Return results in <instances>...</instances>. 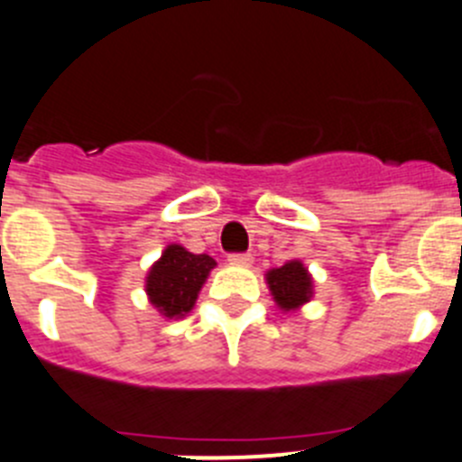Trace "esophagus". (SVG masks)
I'll return each instance as SVG.
<instances>
[{"label": "esophagus", "instance_id": "1", "mask_svg": "<svg viewBox=\"0 0 462 462\" xmlns=\"http://www.w3.org/2000/svg\"><path fill=\"white\" fill-rule=\"evenodd\" d=\"M252 261L254 258L249 256V254H231V256H228V263H231V265H240V267H249L252 265Z\"/></svg>", "mask_w": 462, "mask_h": 462}]
</instances>
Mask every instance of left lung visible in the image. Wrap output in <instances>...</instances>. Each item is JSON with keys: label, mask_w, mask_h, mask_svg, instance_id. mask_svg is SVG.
Returning <instances> with one entry per match:
<instances>
[{"label": "left lung", "mask_w": 462, "mask_h": 462, "mask_svg": "<svg viewBox=\"0 0 462 462\" xmlns=\"http://www.w3.org/2000/svg\"><path fill=\"white\" fill-rule=\"evenodd\" d=\"M272 300L283 313H294L313 300V274L301 261H288L281 267H272L265 274Z\"/></svg>", "instance_id": "left-lung-1"}]
</instances>
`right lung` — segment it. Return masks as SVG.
Returning <instances> with one entry per match:
<instances>
[{"mask_svg": "<svg viewBox=\"0 0 462 462\" xmlns=\"http://www.w3.org/2000/svg\"><path fill=\"white\" fill-rule=\"evenodd\" d=\"M217 265L208 254H192L181 245H168L144 276L147 300L162 318L181 319L197 304L201 285Z\"/></svg>", "mask_w": 462, "mask_h": 462, "instance_id": "right-lung-1", "label": "right lung"}]
</instances>
